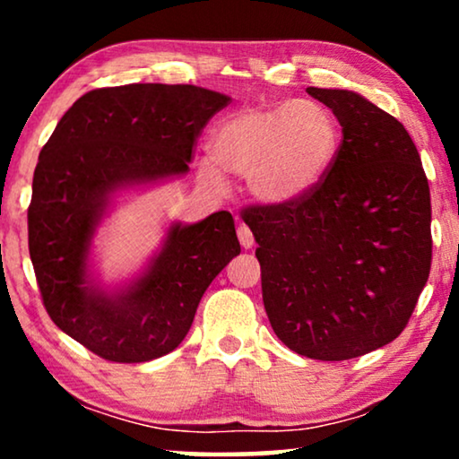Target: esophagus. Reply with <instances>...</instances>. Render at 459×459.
Here are the masks:
<instances>
[{
    "mask_svg": "<svg viewBox=\"0 0 459 459\" xmlns=\"http://www.w3.org/2000/svg\"><path fill=\"white\" fill-rule=\"evenodd\" d=\"M238 240H240L242 248H247V250L255 247V238H253V231L248 230V225H244V223L238 225Z\"/></svg>",
    "mask_w": 459,
    "mask_h": 459,
    "instance_id": "esophagus-1",
    "label": "esophagus"
}]
</instances>
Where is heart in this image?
Here are the masks:
<instances>
[{
    "instance_id": "obj_1",
    "label": "heart",
    "mask_w": 459,
    "mask_h": 459,
    "mask_svg": "<svg viewBox=\"0 0 459 459\" xmlns=\"http://www.w3.org/2000/svg\"><path fill=\"white\" fill-rule=\"evenodd\" d=\"M341 127L316 100L247 106L219 125L215 159H204L203 178L223 186V171L248 178V190L267 204L307 196L334 167Z\"/></svg>"
}]
</instances>
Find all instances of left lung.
Returning <instances> with one entry per match:
<instances>
[{"mask_svg":"<svg viewBox=\"0 0 459 459\" xmlns=\"http://www.w3.org/2000/svg\"><path fill=\"white\" fill-rule=\"evenodd\" d=\"M307 93L342 127L334 167L307 196L242 219L275 336L309 359L344 361L394 341L416 309L432 261L430 187L397 118L355 91Z\"/></svg>","mask_w":459,"mask_h":459,"instance_id":"1","label":"left lung"}]
</instances>
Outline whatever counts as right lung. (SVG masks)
Wrapping results in <instances>:
<instances>
[{
	"instance_id": "right-lung-1",
	"label": "right lung",
	"mask_w": 459,
	"mask_h": 459,
	"mask_svg": "<svg viewBox=\"0 0 459 459\" xmlns=\"http://www.w3.org/2000/svg\"><path fill=\"white\" fill-rule=\"evenodd\" d=\"M230 102L196 85L131 83L81 96L39 152L29 255L48 316L106 361L142 363L184 341L217 273L240 255L228 211L173 223L135 281L106 292L87 275L110 194L187 173L204 125Z\"/></svg>"
}]
</instances>
